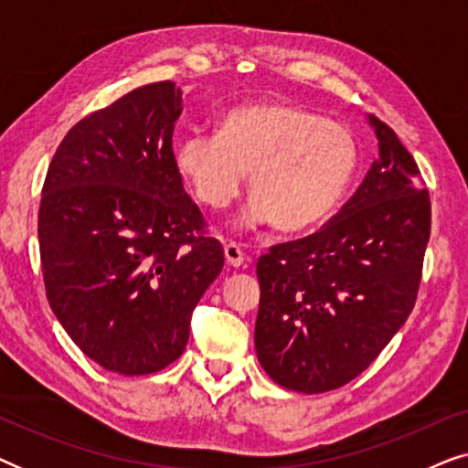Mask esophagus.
<instances>
[{
  "instance_id": "1",
  "label": "esophagus",
  "mask_w": 468,
  "mask_h": 468,
  "mask_svg": "<svg viewBox=\"0 0 468 468\" xmlns=\"http://www.w3.org/2000/svg\"><path fill=\"white\" fill-rule=\"evenodd\" d=\"M223 253H226V261L229 266L239 268L245 264V253H242V249L236 245V242H226V247H223Z\"/></svg>"
}]
</instances>
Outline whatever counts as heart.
<instances>
[{
    "instance_id": "1",
    "label": "heart",
    "mask_w": 468,
    "mask_h": 468,
    "mask_svg": "<svg viewBox=\"0 0 468 468\" xmlns=\"http://www.w3.org/2000/svg\"><path fill=\"white\" fill-rule=\"evenodd\" d=\"M360 149L349 127L283 101L239 106L219 130L189 132L175 144L178 176L204 207L239 197L249 172L247 219L300 234L336 213L354 183Z\"/></svg>"
}]
</instances>
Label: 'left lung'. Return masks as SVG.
<instances>
[{"instance_id":"left-lung-1","label":"left lung","mask_w":468,"mask_h":468,"mask_svg":"<svg viewBox=\"0 0 468 468\" xmlns=\"http://www.w3.org/2000/svg\"><path fill=\"white\" fill-rule=\"evenodd\" d=\"M356 194L319 229L258 260L255 351L272 381L322 394L356 379L407 322L431 239V197L389 125Z\"/></svg>"}]
</instances>
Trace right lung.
Returning a JSON list of instances; mask_svg holds the SVG:
<instances>
[{"mask_svg": "<svg viewBox=\"0 0 468 468\" xmlns=\"http://www.w3.org/2000/svg\"><path fill=\"white\" fill-rule=\"evenodd\" d=\"M175 82H153L80 119L42 187L44 287L69 338L119 375L157 373L183 354L221 242L185 194L172 132Z\"/></svg>", "mask_w": 468, "mask_h": 468, "instance_id": "1", "label": "right lung"}]
</instances>
